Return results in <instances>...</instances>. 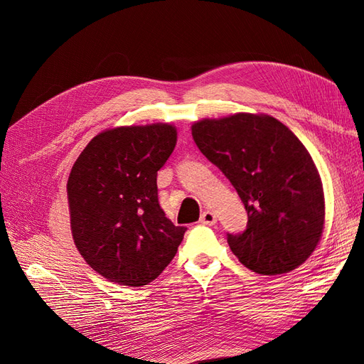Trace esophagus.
<instances>
[{
  "label": "esophagus",
  "mask_w": 364,
  "mask_h": 364,
  "mask_svg": "<svg viewBox=\"0 0 364 364\" xmlns=\"http://www.w3.org/2000/svg\"><path fill=\"white\" fill-rule=\"evenodd\" d=\"M200 223L202 225H206V226H214L217 223V217L214 213L211 211H205L202 215H200Z\"/></svg>",
  "instance_id": "1"
}]
</instances>
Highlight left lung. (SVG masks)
Returning <instances> with one entry per match:
<instances>
[{
	"label": "left lung",
	"mask_w": 364,
	"mask_h": 364,
	"mask_svg": "<svg viewBox=\"0 0 364 364\" xmlns=\"http://www.w3.org/2000/svg\"><path fill=\"white\" fill-rule=\"evenodd\" d=\"M191 130L247 211L243 232L226 235L238 261L267 277L299 267L325 222L321 176L299 138L277 118L253 114L202 119Z\"/></svg>",
	"instance_id": "left-lung-1"
}]
</instances>
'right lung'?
Returning a JSON list of instances; mask_svg holds the SVG:
<instances>
[{
    "instance_id": "right-lung-1",
    "label": "right lung",
    "mask_w": 364,
    "mask_h": 364,
    "mask_svg": "<svg viewBox=\"0 0 364 364\" xmlns=\"http://www.w3.org/2000/svg\"><path fill=\"white\" fill-rule=\"evenodd\" d=\"M176 135L161 123L115 127L97 135L73 165L67 188L74 243L111 282L147 285L182 243L186 228L165 217L156 185Z\"/></svg>"
}]
</instances>
